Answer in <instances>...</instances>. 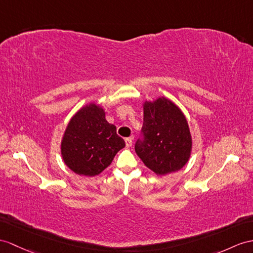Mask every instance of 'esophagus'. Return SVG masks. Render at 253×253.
<instances>
[{"label":"esophagus","mask_w":253,"mask_h":253,"mask_svg":"<svg viewBox=\"0 0 253 253\" xmlns=\"http://www.w3.org/2000/svg\"><path fill=\"white\" fill-rule=\"evenodd\" d=\"M132 144H133V138L132 137L126 138V147H131Z\"/></svg>","instance_id":"1"}]
</instances>
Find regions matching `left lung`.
I'll return each mask as SVG.
<instances>
[{
	"mask_svg": "<svg viewBox=\"0 0 253 253\" xmlns=\"http://www.w3.org/2000/svg\"><path fill=\"white\" fill-rule=\"evenodd\" d=\"M140 134L135 151L156 174L179 170L188 162L192 147L188 122L181 110L168 98L145 103Z\"/></svg>",
	"mask_w": 253,
	"mask_h": 253,
	"instance_id": "8db88e82",
	"label": "left lung"
}]
</instances>
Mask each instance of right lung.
Returning <instances> with one entry per match:
<instances>
[{
	"instance_id": "add662e5",
	"label": "right lung",
	"mask_w": 253,
	"mask_h": 253,
	"mask_svg": "<svg viewBox=\"0 0 253 253\" xmlns=\"http://www.w3.org/2000/svg\"><path fill=\"white\" fill-rule=\"evenodd\" d=\"M125 146L116 126L106 121L104 110L90 104L71 119L61 152L65 164L74 173L95 176L112 163L116 153Z\"/></svg>"
}]
</instances>
